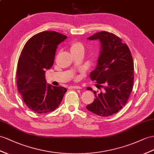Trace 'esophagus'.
<instances>
[{
    "mask_svg": "<svg viewBox=\"0 0 154 154\" xmlns=\"http://www.w3.org/2000/svg\"><path fill=\"white\" fill-rule=\"evenodd\" d=\"M70 88H73V89H81V86H71Z\"/></svg>",
    "mask_w": 154,
    "mask_h": 154,
    "instance_id": "esophagus-1",
    "label": "esophagus"
}]
</instances>
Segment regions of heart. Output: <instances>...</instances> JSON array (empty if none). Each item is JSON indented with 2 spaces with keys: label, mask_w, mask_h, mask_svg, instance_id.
Here are the masks:
<instances>
[{
  "label": "heart",
  "mask_w": 154,
  "mask_h": 154,
  "mask_svg": "<svg viewBox=\"0 0 154 154\" xmlns=\"http://www.w3.org/2000/svg\"><path fill=\"white\" fill-rule=\"evenodd\" d=\"M70 51L72 53H77L79 51H83L85 50V47L83 44L79 42H73L70 44Z\"/></svg>",
  "instance_id": "1"
}]
</instances>
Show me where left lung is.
Returning a JSON list of instances; mask_svg holds the SVG:
<instances>
[{"label": "left lung", "instance_id": "8db88e82", "mask_svg": "<svg viewBox=\"0 0 154 154\" xmlns=\"http://www.w3.org/2000/svg\"><path fill=\"white\" fill-rule=\"evenodd\" d=\"M99 40L100 52L96 68L90 77L103 87V91L94 90L96 98L86 106L89 111L98 116H109L118 111L127 103L133 89L134 65L128 45L112 33L97 32L87 38ZM103 84L104 86L100 85ZM87 90L92 91L91 88Z\"/></svg>", "mask_w": 154, "mask_h": 154}]
</instances>
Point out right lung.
<instances>
[{"mask_svg": "<svg viewBox=\"0 0 154 154\" xmlns=\"http://www.w3.org/2000/svg\"><path fill=\"white\" fill-rule=\"evenodd\" d=\"M66 36L55 31H43L30 38L19 57L17 86L24 103L37 113L54 111L60 105L67 89L47 84L45 74L54 64L58 45Z\"/></svg>", "mask_w": 154, "mask_h": 154, "instance_id": "obj_1", "label": "right lung"}]
</instances>
